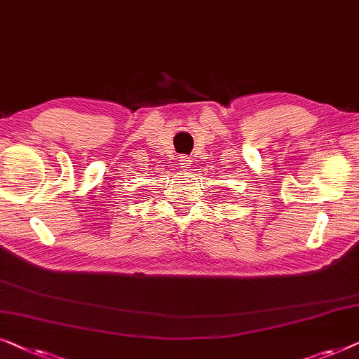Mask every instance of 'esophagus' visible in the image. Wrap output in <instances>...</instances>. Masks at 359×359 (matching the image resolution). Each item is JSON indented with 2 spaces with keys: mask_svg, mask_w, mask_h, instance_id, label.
<instances>
[{
  "mask_svg": "<svg viewBox=\"0 0 359 359\" xmlns=\"http://www.w3.org/2000/svg\"><path fill=\"white\" fill-rule=\"evenodd\" d=\"M192 164V157H187V156H184L182 159H180V167H182L184 170H189V165Z\"/></svg>",
  "mask_w": 359,
  "mask_h": 359,
  "instance_id": "obj_1",
  "label": "esophagus"
}]
</instances>
